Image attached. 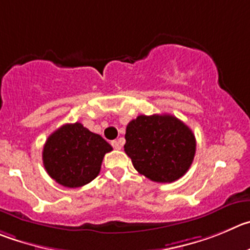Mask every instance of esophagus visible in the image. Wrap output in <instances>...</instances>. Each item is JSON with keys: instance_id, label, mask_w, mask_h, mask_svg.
Returning <instances> with one entry per match:
<instances>
[{"instance_id": "esophagus-1", "label": "esophagus", "mask_w": 250, "mask_h": 250, "mask_svg": "<svg viewBox=\"0 0 250 250\" xmlns=\"http://www.w3.org/2000/svg\"><path fill=\"white\" fill-rule=\"evenodd\" d=\"M112 146H113L114 149H117V150H120L121 148H122V142L121 141H112Z\"/></svg>"}]
</instances>
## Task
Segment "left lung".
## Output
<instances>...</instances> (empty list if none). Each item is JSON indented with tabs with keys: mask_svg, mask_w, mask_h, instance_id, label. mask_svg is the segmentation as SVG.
<instances>
[{
	"mask_svg": "<svg viewBox=\"0 0 250 250\" xmlns=\"http://www.w3.org/2000/svg\"><path fill=\"white\" fill-rule=\"evenodd\" d=\"M125 151L139 174L155 183H172L190 169L196 139L171 114H141L128 123Z\"/></svg>",
	"mask_w": 250,
	"mask_h": 250,
	"instance_id": "obj_1",
	"label": "left lung"
}]
</instances>
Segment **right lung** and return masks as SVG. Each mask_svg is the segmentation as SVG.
I'll list each match as a JSON object with an SVG mask.
<instances>
[{
  "mask_svg": "<svg viewBox=\"0 0 250 250\" xmlns=\"http://www.w3.org/2000/svg\"><path fill=\"white\" fill-rule=\"evenodd\" d=\"M112 146L81 123L64 125L51 133L43 148V164L51 179L65 188H81L101 170Z\"/></svg>",
  "mask_w": 250,
  "mask_h": 250,
  "instance_id": "right-lung-1",
  "label": "right lung"
}]
</instances>
